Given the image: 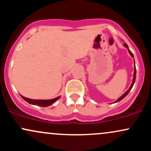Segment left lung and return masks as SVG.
I'll use <instances>...</instances> for the list:
<instances>
[{
    "instance_id": "obj_1",
    "label": "left lung",
    "mask_w": 151,
    "mask_h": 151,
    "mask_svg": "<svg viewBox=\"0 0 151 151\" xmlns=\"http://www.w3.org/2000/svg\"><path fill=\"white\" fill-rule=\"evenodd\" d=\"M124 46L126 47V48H128V50H129V53L131 54V56L133 57V53L131 52V51H130V50L129 49V47H128V45H127V44H126V43H125V44H124ZM136 67H135V70H134V74H133V82H132V84H131V86H130V88H129V89L128 90V91H126L125 93H124V94L122 95V96H121L120 98L119 99H118L116 100V102H118V101H121V100H122L123 99H124V97H125V96H126V95L128 94V93H129V91H131V89H132V87H133V84H134V83H135V81H136Z\"/></svg>"
}]
</instances>
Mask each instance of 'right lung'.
<instances>
[{
  "instance_id": "right-lung-1",
  "label": "right lung",
  "mask_w": 151,
  "mask_h": 151,
  "mask_svg": "<svg viewBox=\"0 0 151 151\" xmlns=\"http://www.w3.org/2000/svg\"><path fill=\"white\" fill-rule=\"evenodd\" d=\"M21 96L25 101L28 102V103L30 104L37 105V106H42V107H46V106H50L52 104H53L54 102L56 101L57 100L60 99V97H58V98H55V99H50V100H36V99H31L24 97V96Z\"/></svg>"
}]
</instances>
